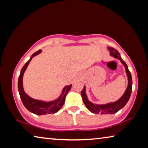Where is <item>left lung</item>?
<instances>
[{
  "mask_svg": "<svg viewBox=\"0 0 148 148\" xmlns=\"http://www.w3.org/2000/svg\"><path fill=\"white\" fill-rule=\"evenodd\" d=\"M108 49L110 52V56H113L115 58H117L120 60V61L121 62V63L125 66L127 76V77H128V86H127V88L124 92V94L123 95V96L118 101L114 102H110V103L101 105L93 104L89 101L86 93V87L84 86V88L81 91V95L82 97V99H83L84 103L90 112L96 114H114L116 113L119 110L123 108L125 106V104L127 103V102L129 100L130 97H131L132 92V80L131 74L129 71L128 66H127V64L125 63V62L122 59L121 56H120L119 53L117 51V50L115 49L113 47H109Z\"/></svg>",
  "mask_w": 148,
  "mask_h": 148,
  "instance_id": "1",
  "label": "left lung"
}]
</instances>
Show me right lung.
Wrapping results in <instances>:
<instances>
[{
	"label": "right lung",
	"mask_w": 148,
	"mask_h": 148,
	"mask_svg": "<svg viewBox=\"0 0 148 148\" xmlns=\"http://www.w3.org/2000/svg\"><path fill=\"white\" fill-rule=\"evenodd\" d=\"M42 52V50H38V51L35 52L32 55L31 58L27 61L25 64L24 65L22 68L21 72H20L19 79H18V91L20 95V98L21 99V101L23 102L25 107L29 110V112H32L36 115H46L50 114H55L59 111L61 108V107L63 106L65 102V97L68 93V92L71 89L72 85L66 86L64 87L62 92L58 99L55 100L53 101L50 102H44L39 100H36L32 99L31 97L28 96L25 92L23 87V76L24 72L25 71L26 69L28 66L30 61H31L32 57L37 56Z\"/></svg>",
	"instance_id": "add662e5"
}]
</instances>
